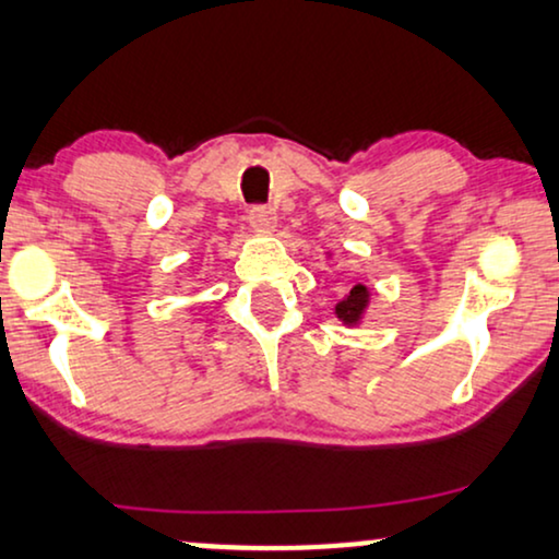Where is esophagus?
Instances as JSON below:
<instances>
[{"label": "esophagus", "mask_w": 559, "mask_h": 559, "mask_svg": "<svg viewBox=\"0 0 559 559\" xmlns=\"http://www.w3.org/2000/svg\"><path fill=\"white\" fill-rule=\"evenodd\" d=\"M247 218H250V224L260 231H271L275 224H278V216H275V209L273 206H252L250 214H247Z\"/></svg>", "instance_id": "34e87169"}]
</instances>
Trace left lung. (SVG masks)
<instances>
[{
	"label": "left lung",
	"instance_id": "left-lung-1",
	"mask_svg": "<svg viewBox=\"0 0 559 559\" xmlns=\"http://www.w3.org/2000/svg\"><path fill=\"white\" fill-rule=\"evenodd\" d=\"M369 299H371L369 288H366L364 284L353 286L350 294L345 296L343 301L335 304L337 320H341L343 324H348V328H353V324H358V322L364 320V312H366V307H369Z\"/></svg>",
	"mask_w": 559,
	"mask_h": 559
}]
</instances>
